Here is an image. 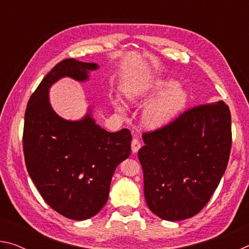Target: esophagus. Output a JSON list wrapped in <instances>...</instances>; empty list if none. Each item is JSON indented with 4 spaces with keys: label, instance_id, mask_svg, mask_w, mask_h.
<instances>
[{
    "label": "esophagus",
    "instance_id": "34e87169",
    "mask_svg": "<svg viewBox=\"0 0 249 249\" xmlns=\"http://www.w3.org/2000/svg\"><path fill=\"white\" fill-rule=\"evenodd\" d=\"M142 147L141 145V142L137 140V138H133L132 141V151L133 154H136L138 150H140V148Z\"/></svg>",
    "mask_w": 249,
    "mask_h": 249
}]
</instances>
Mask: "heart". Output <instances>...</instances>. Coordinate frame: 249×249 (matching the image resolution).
<instances>
[{"label": "heart", "mask_w": 249, "mask_h": 249, "mask_svg": "<svg viewBox=\"0 0 249 249\" xmlns=\"http://www.w3.org/2000/svg\"><path fill=\"white\" fill-rule=\"evenodd\" d=\"M126 96L136 104L156 98L147 105L142 114L145 125L151 129L162 128L171 123L188 101L187 91L175 80L151 77L138 79L126 89ZM114 107L121 113L125 112V107L119 101H114Z\"/></svg>", "instance_id": "1"}]
</instances>
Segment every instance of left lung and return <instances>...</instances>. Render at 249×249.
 I'll list each match as a JSON object with an SVG mask.
<instances>
[{
	"label": "left lung",
	"mask_w": 249,
	"mask_h": 249,
	"mask_svg": "<svg viewBox=\"0 0 249 249\" xmlns=\"http://www.w3.org/2000/svg\"><path fill=\"white\" fill-rule=\"evenodd\" d=\"M138 151L146 203L166 221L195 216L215 191L229 162L231 112L223 101L182 113L162 128L142 134Z\"/></svg>",
	"instance_id": "left-lung-1"
}]
</instances>
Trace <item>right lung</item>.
Segmentation results:
<instances>
[{
    "label": "right lung",
    "instance_id": "obj_1",
    "mask_svg": "<svg viewBox=\"0 0 249 249\" xmlns=\"http://www.w3.org/2000/svg\"><path fill=\"white\" fill-rule=\"evenodd\" d=\"M99 69L93 62L65 59L37 87L25 112L23 149L27 171L50 208L71 220L83 221L107 203L113 174L129 157L132 135L103 129L91 115L68 121L49 102V89L59 79L84 82Z\"/></svg>",
    "mask_w": 249,
    "mask_h": 249
}]
</instances>
